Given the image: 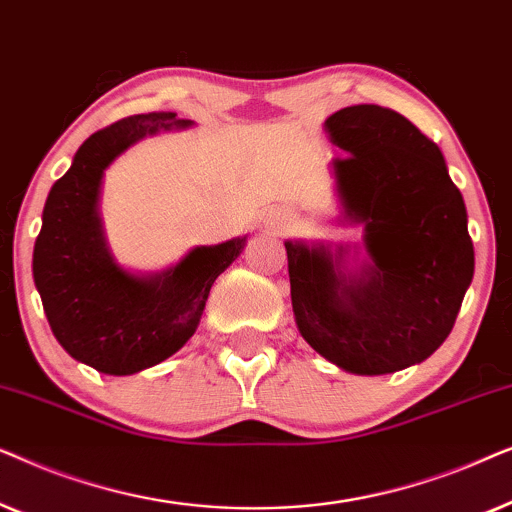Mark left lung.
Here are the masks:
<instances>
[{
  "label": "left lung",
  "mask_w": 512,
  "mask_h": 512,
  "mask_svg": "<svg viewBox=\"0 0 512 512\" xmlns=\"http://www.w3.org/2000/svg\"><path fill=\"white\" fill-rule=\"evenodd\" d=\"M324 130L347 153L331 160L338 221L363 228V240L284 242L293 317L347 373H396L443 345L471 286L464 198L438 146L396 111L354 104Z\"/></svg>",
  "instance_id": "8db88e82"
}]
</instances>
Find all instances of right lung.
Instances as JSON below:
<instances>
[{
    "mask_svg": "<svg viewBox=\"0 0 512 512\" xmlns=\"http://www.w3.org/2000/svg\"><path fill=\"white\" fill-rule=\"evenodd\" d=\"M191 125L174 111H151L95 132L46 198L34 284L55 340L104 375L139 373L179 352L200 324L214 279L247 244L244 235L195 247L160 272H132L111 254L100 214L107 167L144 137Z\"/></svg>",
    "mask_w": 512,
    "mask_h": 512,
    "instance_id": "right-lung-1",
    "label": "right lung"
}]
</instances>
